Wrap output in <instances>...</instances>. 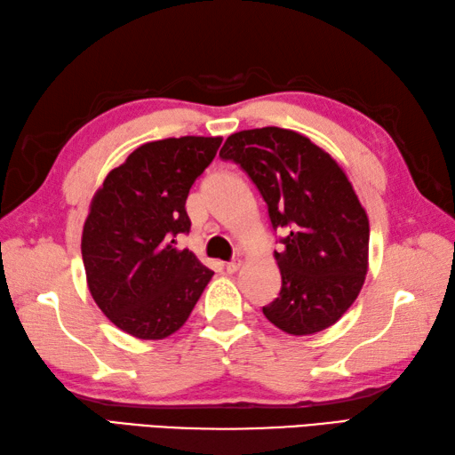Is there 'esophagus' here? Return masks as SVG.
I'll use <instances>...</instances> for the list:
<instances>
[{"instance_id": "obj_1", "label": "esophagus", "mask_w": 455, "mask_h": 455, "mask_svg": "<svg viewBox=\"0 0 455 455\" xmlns=\"http://www.w3.org/2000/svg\"><path fill=\"white\" fill-rule=\"evenodd\" d=\"M239 265H241V261H237V259H234V261L226 263V273H228V275H234V273H237Z\"/></svg>"}]
</instances>
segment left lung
Here are the masks:
<instances>
[{
  "label": "left lung",
  "mask_w": 455,
  "mask_h": 455,
  "mask_svg": "<svg viewBox=\"0 0 455 455\" xmlns=\"http://www.w3.org/2000/svg\"><path fill=\"white\" fill-rule=\"evenodd\" d=\"M220 156L247 172L267 202L281 292L263 306L267 320L292 336L330 328L355 302L367 275L369 220L346 172L291 129L261 127L229 135Z\"/></svg>",
  "instance_id": "1"
}]
</instances>
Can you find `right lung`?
Returning a JSON list of instances; mask_svg holds the SVG:
<instances>
[{"label": "right lung", "instance_id": "add662e5", "mask_svg": "<svg viewBox=\"0 0 455 455\" xmlns=\"http://www.w3.org/2000/svg\"><path fill=\"white\" fill-rule=\"evenodd\" d=\"M221 137L145 143L111 171L82 231L88 289L100 310L139 339H163L188 320L214 271L176 237L190 231L187 198Z\"/></svg>", "mask_w": 455, "mask_h": 455}]
</instances>
